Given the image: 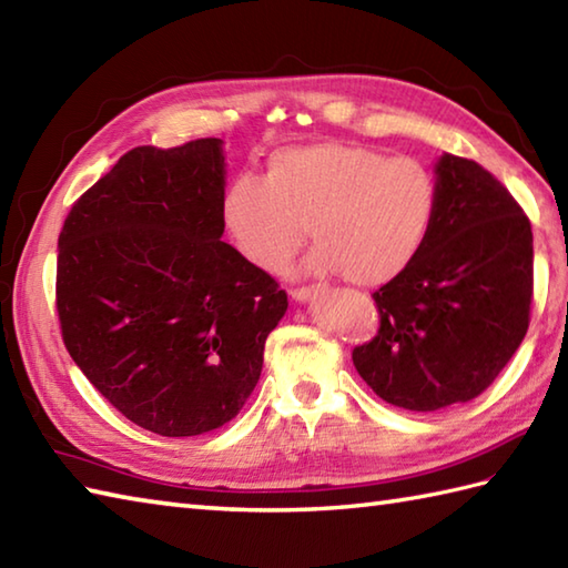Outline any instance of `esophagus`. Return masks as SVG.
Returning a JSON list of instances; mask_svg holds the SVG:
<instances>
[{"label":"esophagus","instance_id":"1","mask_svg":"<svg viewBox=\"0 0 568 568\" xmlns=\"http://www.w3.org/2000/svg\"><path fill=\"white\" fill-rule=\"evenodd\" d=\"M317 293H320L317 285H303V287H293L291 291L293 300H297V303H307V300L317 297Z\"/></svg>","mask_w":568,"mask_h":568}]
</instances>
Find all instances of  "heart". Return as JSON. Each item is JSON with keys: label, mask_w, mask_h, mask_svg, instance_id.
Returning <instances> with one entry per match:
<instances>
[{"label": "heart", "mask_w": 568, "mask_h": 568, "mask_svg": "<svg viewBox=\"0 0 568 568\" xmlns=\"http://www.w3.org/2000/svg\"><path fill=\"white\" fill-rule=\"evenodd\" d=\"M437 185L407 155L388 159L364 143L315 141L271 153L265 175H241L222 197L236 251L261 271H283L303 241L317 246L310 273H344L381 285L415 261L432 226Z\"/></svg>", "instance_id": "obj_1"}]
</instances>
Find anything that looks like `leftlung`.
<instances>
[{
    "mask_svg": "<svg viewBox=\"0 0 568 568\" xmlns=\"http://www.w3.org/2000/svg\"><path fill=\"white\" fill-rule=\"evenodd\" d=\"M532 226L484 165L444 153L437 207L415 261L373 293L381 327L354 366L385 403L434 413L468 403L529 327Z\"/></svg>",
    "mask_w": 568,
    "mask_h": 568,
    "instance_id": "obj_1",
    "label": "left lung"
}]
</instances>
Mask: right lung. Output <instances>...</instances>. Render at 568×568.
I'll return each instance as SVG.
<instances>
[{
  "instance_id": "add662e5",
  "label": "right lung",
  "mask_w": 568,
  "mask_h": 568,
  "mask_svg": "<svg viewBox=\"0 0 568 568\" xmlns=\"http://www.w3.org/2000/svg\"><path fill=\"white\" fill-rule=\"evenodd\" d=\"M220 139L136 146L72 204L55 307L72 361L134 425L195 437L256 388L287 310L273 277L222 241Z\"/></svg>"
}]
</instances>
